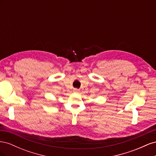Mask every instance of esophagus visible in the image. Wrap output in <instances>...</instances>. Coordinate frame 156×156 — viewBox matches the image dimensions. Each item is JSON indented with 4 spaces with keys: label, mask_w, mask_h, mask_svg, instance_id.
<instances>
[{
    "label": "esophagus",
    "mask_w": 156,
    "mask_h": 156,
    "mask_svg": "<svg viewBox=\"0 0 156 156\" xmlns=\"http://www.w3.org/2000/svg\"><path fill=\"white\" fill-rule=\"evenodd\" d=\"M73 91H74V92H77V91H78V89H77V88H74Z\"/></svg>",
    "instance_id": "esophagus-1"
}]
</instances>
